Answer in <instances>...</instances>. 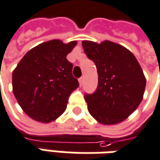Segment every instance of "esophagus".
Listing matches in <instances>:
<instances>
[{
	"mask_svg": "<svg viewBox=\"0 0 160 160\" xmlns=\"http://www.w3.org/2000/svg\"><path fill=\"white\" fill-rule=\"evenodd\" d=\"M79 82H80V86H82V85H83V82H84L83 77H81V78H80V79H79Z\"/></svg>",
	"mask_w": 160,
	"mask_h": 160,
	"instance_id": "1",
	"label": "esophagus"
}]
</instances>
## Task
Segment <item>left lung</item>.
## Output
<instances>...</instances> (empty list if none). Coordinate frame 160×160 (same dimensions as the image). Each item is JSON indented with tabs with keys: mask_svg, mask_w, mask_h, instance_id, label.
<instances>
[{
	"mask_svg": "<svg viewBox=\"0 0 160 160\" xmlns=\"http://www.w3.org/2000/svg\"><path fill=\"white\" fill-rule=\"evenodd\" d=\"M82 47L98 72L97 89L84 96L88 112L104 125L125 120L142 101L146 81L140 65L128 49L112 41H83Z\"/></svg>",
	"mask_w": 160,
	"mask_h": 160,
	"instance_id": "8db88e82",
	"label": "left lung"
}]
</instances>
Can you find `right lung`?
Segmentation results:
<instances>
[{"label": "right lung", "mask_w": 160, "mask_h": 160, "mask_svg": "<svg viewBox=\"0 0 160 160\" xmlns=\"http://www.w3.org/2000/svg\"><path fill=\"white\" fill-rule=\"evenodd\" d=\"M75 41L43 42L29 50L12 74L14 97L22 110L36 121L49 123L66 110L70 94L79 87L67 59Z\"/></svg>", "instance_id": "add662e5"}]
</instances>
